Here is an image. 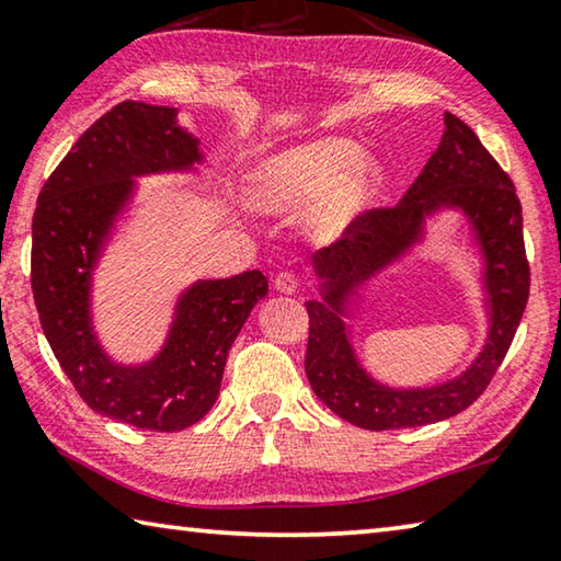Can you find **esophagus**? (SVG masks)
<instances>
[{"instance_id":"obj_1","label":"esophagus","mask_w":561,"mask_h":561,"mask_svg":"<svg viewBox=\"0 0 561 561\" xmlns=\"http://www.w3.org/2000/svg\"><path fill=\"white\" fill-rule=\"evenodd\" d=\"M274 289H277L279 294H294L299 289V279L294 277L291 272H282V274H277V279H274Z\"/></svg>"}]
</instances>
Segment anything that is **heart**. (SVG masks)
Instances as JSON below:
<instances>
[{
  "mask_svg": "<svg viewBox=\"0 0 561 561\" xmlns=\"http://www.w3.org/2000/svg\"><path fill=\"white\" fill-rule=\"evenodd\" d=\"M383 183V163L348 138L284 148L252 168L247 195L260 213L294 215L311 205L307 227L319 242L339 240Z\"/></svg>",
  "mask_w": 561,
  "mask_h": 561,
  "instance_id": "obj_1",
  "label": "heart"
}]
</instances>
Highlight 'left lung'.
Listing matches in <instances>:
<instances>
[{
	"mask_svg": "<svg viewBox=\"0 0 561 561\" xmlns=\"http://www.w3.org/2000/svg\"><path fill=\"white\" fill-rule=\"evenodd\" d=\"M443 211L458 214L479 254L486 341L460 375L425 387H393L367 371L355 329L367 287L422 243ZM319 299L307 301L309 346L304 371L321 401L366 431L417 428L465 411L485 391L515 339L529 297L515 185L480 138L445 113L440 146L391 210H374L348 227L344 240L311 257Z\"/></svg>",
	"mask_w": 561,
	"mask_h": 561,
	"instance_id": "obj_1",
	"label": "left lung"
}]
</instances>
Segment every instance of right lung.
Here are the masks:
<instances>
[{"mask_svg": "<svg viewBox=\"0 0 561 561\" xmlns=\"http://www.w3.org/2000/svg\"><path fill=\"white\" fill-rule=\"evenodd\" d=\"M207 168L203 140L180 126L178 108L123 101L76 140L36 201L32 291L44 336L89 408L144 431H185L210 411L230 346L267 297L260 270L193 279L175 294L165 336L148 358L121 360L103 346L93 284L138 178H195Z\"/></svg>", "mask_w": 561, "mask_h": 561, "instance_id": "1", "label": "right lung"}]
</instances>
